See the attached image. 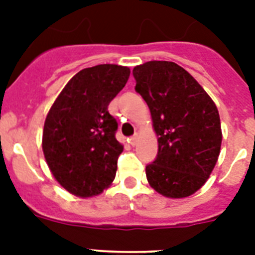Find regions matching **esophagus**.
Wrapping results in <instances>:
<instances>
[{
  "label": "esophagus",
  "instance_id": "esophagus-1",
  "mask_svg": "<svg viewBox=\"0 0 255 255\" xmlns=\"http://www.w3.org/2000/svg\"><path fill=\"white\" fill-rule=\"evenodd\" d=\"M137 140H139V133L136 132L135 135L132 136V137H129V144H131V145H135V144L137 143Z\"/></svg>",
  "mask_w": 255,
  "mask_h": 255
}]
</instances>
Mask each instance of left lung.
Segmentation results:
<instances>
[{"label":"left lung","mask_w":255,"mask_h":255,"mask_svg":"<svg viewBox=\"0 0 255 255\" xmlns=\"http://www.w3.org/2000/svg\"><path fill=\"white\" fill-rule=\"evenodd\" d=\"M136 92L149 107L159 152L145 167L149 185L164 197L196 193L209 178L221 149L216 104L196 79L174 62L149 61L133 71Z\"/></svg>","instance_id":"left-lung-1"}]
</instances>
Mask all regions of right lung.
<instances>
[{"label":"right lung","instance_id":"right-lung-1","mask_svg":"<svg viewBox=\"0 0 255 255\" xmlns=\"http://www.w3.org/2000/svg\"><path fill=\"white\" fill-rule=\"evenodd\" d=\"M131 70L98 65L75 74L46 116L42 149L54 178L81 198L111 185L123 145L108 104L127 83Z\"/></svg>","mask_w":255,"mask_h":255}]
</instances>
